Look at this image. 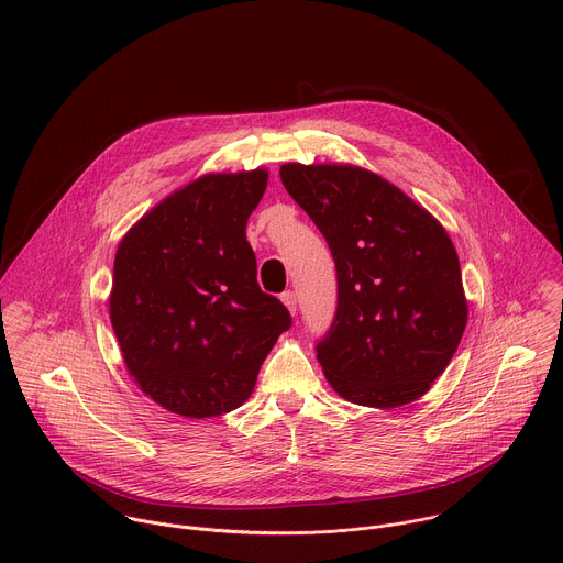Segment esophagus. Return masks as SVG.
I'll use <instances>...</instances> for the list:
<instances>
[{"instance_id": "34e87169", "label": "esophagus", "mask_w": 563, "mask_h": 563, "mask_svg": "<svg viewBox=\"0 0 563 563\" xmlns=\"http://www.w3.org/2000/svg\"><path fill=\"white\" fill-rule=\"evenodd\" d=\"M280 300L285 302V307L291 311V313H296V309H298V298H296V291H285L283 296H280Z\"/></svg>"}]
</instances>
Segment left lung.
<instances>
[{"mask_svg": "<svg viewBox=\"0 0 563 563\" xmlns=\"http://www.w3.org/2000/svg\"><path fill=\"white\" fill-rule=\"evenodd\" d=\"M280 180L325 235L336 263V316L316 345L328 383L365 408L412 404L445 372L467 325L448 231L361 167L287 163Z\"/></svg>", "mask_w": 563, "mask_h": 563, "instance_id": "left-lung-1", "label": "left lung"}]
</instances>
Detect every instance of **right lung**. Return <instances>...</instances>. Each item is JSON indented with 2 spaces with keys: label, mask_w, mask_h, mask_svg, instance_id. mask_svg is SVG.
Listing matches in <instances>:
<instances>
[{
  "label": "right lung",
  "mask_w": 563,
  "mask_h": 563,
  "mask_svg": "<svg viewBox=\"0 0 563 563\" xmlns=\"http://www.w3.org/2000/svg\"><path fill=\"white\" fill-rule=\"evenodd\" d=\"M269 172L207 174L157 202L120 240L109 313L129 374L165 410L207 419L252 396L289 330L256 280L247 218Z\"/></svg>",
  "instance_id": "right-lung-1"
}]
</instances>
